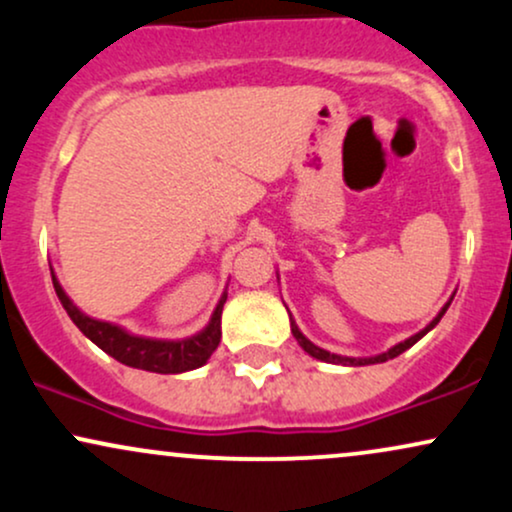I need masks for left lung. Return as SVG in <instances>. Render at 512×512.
Here are the masks:
<instances>
[{
    "label": "left lung",
    "instance_id": "1",
    "mask_svg": "<svg viewBox=\"0 0 512 512\" xmlns=\"http://www.w3.org/2000/svg\"><path fill=\"white\" fill-rule=\"evenodd\" d=\"M448 305H450V303H448ZM448 305H445V308H443V310H440V313H438V317H436V320H433V322H431V325H428V327H426V330H421L419 334H414V337L404 339V342H402V344L392 346V349H390V351H385V354H380V356H373V358H344V356L330 354V351L320 349V346H315L313 342H308V339H305V337H303V334H301V330H298V327H296V322H293V320H291V332H293V337H296V339H298V344H301V346H303V349H305V351H308V354H310V356L320 358V361H327V363H342V366H368V363H383V361H390V358H395V356H399V354H402V351H407V349H409V346H414L416 342H419V339H421V337H424V334H426V332H431V330H433V327H436V325H438V322H440V317H443V315H445V310H448Z\"/></svg>",
    "mask_w": 512,
    "mask_h": 512
}]
</instances>
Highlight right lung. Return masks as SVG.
I'll return each mask as SVG.
<instances>
[{
  "label": "right lung",
  "instance_id": "1",
  "mask_svg": "<svg viewBox=\"0 0 512 512\" xmlns=\"http://www.w3.org/2000/svg\"><path fill=\"white\" fill-rule=\"evenodd\" d=\"M52 284H55L57 298H60L67 315L72 317L74 325L79 327L93 344L101 346L105 354H110L115 361L125 363V366L151 370V373L163 375L185 373V370L204 366L221 342V310L223 303H226V293H223L219 305H216L207 330L199 332L197 337L180 339V342H158V339L134 337V334H127L125 330H120V327L110 325V322L93 320V317L84 315L72 301H69L67 293H64L62 286L57 284L55 276H52Z\"/></svg>",
  "mask_w": 512,
  "mask_h": 512
}]
</instances>
